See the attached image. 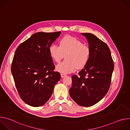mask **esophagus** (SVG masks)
<instances>
[{
	"mask_svg": "<svg viewBox=\"0 0 130 130\" xmlns=\"http://www.w3.org/2000/svg\"><path fill=\"white\" fill-rule=\"evenodd\" d=\"M66 74H64V73H61V77L62 78H64V77H66Z\"/></svg>",
	"mask_w": 130,
	"mask_h": 130,
	"instance_id": "34e87169",
	"label": "esophagus"
}]
</instances>
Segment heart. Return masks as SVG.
<instances>
[{
    "label": "heart",
    "instance_id": "b5f03b06",
    "mask_svg": "<svg viewBox=\"0 0 130 130\" xmlns=\"http://www.w3.org/2000/svg\"><path fill=\"white\" fill-rule=\"evenodd\" d=\"M89 47L80 40L71 36H66L59 42V46L52 44L49 53L52 60L59 63L65 57V61L56 66L55 69L62 73H69L81 69L88 63L90 56Z\"/></svg>",
    "mask_w": 130,
    "mask_h": 130
}]
</instances>
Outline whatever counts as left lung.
Segmentation results:
<instances>
[{
  "mask_svg": "<svg viewBox=\"0 0 130 130\" xmlns=\"http://www.w3.org/2000/svg\"><path fill=\"white\" fill-rule=\"evenodd\" d=\"M82 34L88 41L90 56L87 65L79 72V76H72L69 94L78 104L87 107L96 104L107 94L114 64L105 43L91 33Z\"/></svg>",
  "mask_w": 130,
  "mask_h": 130,
  "instance_id": "left-lung-1",
  "label": "left lung"
}]
</instances>
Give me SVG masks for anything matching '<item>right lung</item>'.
Listing matches in <instances>:
<instances>
[{
	"mask_svg": "<svg viewBox=\"0 0 130 130\" xmlns=\"http://www.w3.org/2000/svg\"><path fill=\"white\" fill-rule=\"evenodd\" d=\"M61 32H38L17 48L11 72L21 98L27 104L38 107L50 98L53 88L60 80L59 72L49 53V48Z\"/></svg>",
	"mask_w": 130,
	"mask_h": 130,
	"instance_id": "add662e5",
	"label": "right lung"
}]
</instances>
